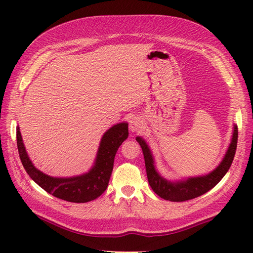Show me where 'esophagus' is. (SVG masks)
Here are the masks:
<instances>
[{
  "instance_id": "34e87169",
  "label": "esophagus",
  "mask_w": 253,
  "mask_h": 253,
  "mask_svg": "<svg viewBox=\"0 0 253 253\" xmlns=\"http://www.w3.org/2000/svg\"><path fill=\"white\" fill-rule=\"evenodd\" d=\"M129 129L132 132H140L142 131L143 129V121L140 120L139 117H132V119L129 121Z\"/></svg>"
}]
</instances>
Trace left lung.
Wrapping results in <instances>:
<instances>
[{"label":"left lung","mask_w":253,"mask_h":253,"mask_svg":"<svg viewBox=\"0 0 253 253\" xmlns=\"http://www.w3.org/2000/svg\"><path fill=\"white\" fill-rule=\"evenodd\" d=\"M237 138L238 129L236 125H234L231 143L228 145L226 153L223 157L222 162L219 164V166L207 174L198 175V177H190L178 181H170L162 177L155 168L154 157L146 141L142 137H137L136 140L143 152L146 175H148L149 184L152 187V190L158 196L166 199V201L185 202L207 193L224 177L228 169H230L235 153H236Z\"/></svg>","instance_id":"8db88e82"}]
</instances>
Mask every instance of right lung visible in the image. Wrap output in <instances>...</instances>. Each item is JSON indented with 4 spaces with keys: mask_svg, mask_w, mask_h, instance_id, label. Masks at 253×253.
I'll list each match as a JSON object with an SVG mask.
<instances>
[{
    "mask_svg": "<svg viewBox=\"0 0 253 253\" xmlns=\"http://www.w3.org/2000/svg\"><path fill=\"white\" fill-rule=\"evenodd\" d=\"M17 148L20 161L30 178L52 196L71 203H87L98 198L107 190L112 173L114 157L121 144L128 138V124L120 123L108 129L100 141L96 161L89 171L76 177L56 178L35 168L23 144L17 126Z\"/></svg>",
    "mask_w": 253,
    "mask_h": 253,
    "instance_id": "obj_1",
    "label": "right lung"
}]
</instances>
